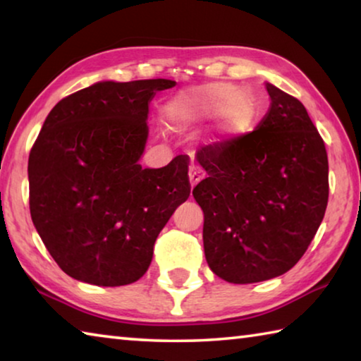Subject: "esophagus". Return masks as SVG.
Masks as SVG:
<instances>
[{
	"instance_id": "esophagus-1",
	"label": "esophagus",
	"mask_w": 361,
	"mask_h": 361,
	"mask_svg": "<svg viewBox=\"0 0 361 361\" xmlns=\"http://www.w3.org/2000/svg\"><path fill=\"white\" fill-rule=\"evenodd\" d=\"M200 180H202V173H200V170L197 167L189 169V181H191V186L194 188Z\"/></svg>"
}]
</instances>
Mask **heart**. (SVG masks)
<instances>
[{
    "mask_svg": "<svg viewBox=\"0 0 361 361\" xmlns=\"http://www.w3.org/2000/svg\"><path fill=\"white\" fill-rule=\"evenodd\" d=\"M218 112L216 135L232 138L245 132L256 116V100L248 90L229 84H207L183 90L167 105V118L175 127H195Z\"/></svg>",
    "mask_w": 361,
    "mask_h": 361,
    "instance_id": "b5f03b06",
    "label": "heart"
}]
</instances>
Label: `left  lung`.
I'll return each mask as SVG.
<instances>
[{
	"instance_id": "1",
	"label": "left lung",
	"mask_w": 361,
	"mask_h": 361,
	"mask_svg": "<svg viewBox=\"0 0 361 361\" xmlns=\"http://www.w3.org/2000/svg\"><path fill=\"white\" fill-rule=\"evenodd\" d=\"M271 108L253 132L197 152L207 178L192 189L204 210V250L218 277L255 283L302 258L328 204L326 148L301 102L266 84Z\"/></svg>"
}]
</instances>
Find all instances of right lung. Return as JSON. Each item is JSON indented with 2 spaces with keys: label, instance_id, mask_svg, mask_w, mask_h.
<instances>
[{
  "label": "right lung",
  "instance_id": "obj_1",
  "mask_svg": "<svg viewBox=\"0 0 361 361\" xmlns=\"http://www.w3.org/2000/svg\"><path fill=\"white\" fill-rule=\"evenodd\" d=\"M170 79L103 81L60 100L30 151V213L59 267L99 286L137 282L191 192L188 156L142 169L148 103Z\"/></svg>",
  "mask_w": 361,
  "mask_h": 361
}]
</instances>
